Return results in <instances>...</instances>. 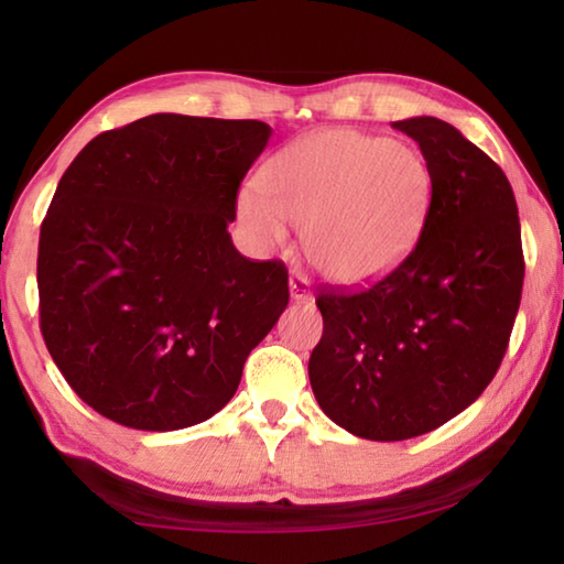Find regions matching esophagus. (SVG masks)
<instances>
[{
	"label": "esophagus",
	"instance_id": "esophagus-1",
	"mask_svg": "<svg viewBox=\"0 0 564 564\" xmlns=\"http://www.w3.org/2000/svg\"><path fill=\"white\" fill-rule=\"evenodd\" d=\"M289 291H291V301H295V303H308V301L313 299L311 283H308V279H305V275H301V273H291Z\"/></svg>",
	"mask_w": 564,
	"mask_h": 564
}]
</instances>
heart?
I'll return each instance as SVG.
<instances>
[{
    "mask_svg": "<svg viewBox=\"0 0 564 564\" xmlns=\"http://www.w3.org/2000/svg\"><path fill=\"white\" fill-rule=\"evenodd\" d=\"M236 212L263 246H281L303 226L308 261L338 285L386 279L420 236L431 202V171L413 147L352 129L293 141L261 169Z\"/></svg>",
    "mask_w": 564,
    "mask_h": 564,
    "instance_id": "obj_1",
    "label": "heart"
}]
</instances>
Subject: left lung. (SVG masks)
<instances>
[{"instance_id": "1", "label": "left lung", "mask_w": 564, "mask_h": 564, "mask_svg": "<svg viewBox=\"0 0 564 564\" xmlns=\"http://www.w3.org/2000/svg\"><path fill=\"white\" fill-rule=\"evenodd\" d=\"M431 171V208L408 259L358 293H321L313 395L366 441H408L473 405L498 373L520 308L518 204L502 169L435 117L393 121Z\"/></svg>"}]
</instances>
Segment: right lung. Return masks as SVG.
I'll list each match as a JSON object with an SVG mask.
<instances>
[{"mask_svg":"<svg viewBox=\"0 0 564 564\" xmlns=\"http://www.w3.org/2000/svg\"><path fill=\"white\" fill-rule=\"evenodd\" d=\"M271 127L151 113L99 133L40 234L42 336L84 403L133 431L204 423L289 305L281 261H248L228 224Z\"/></svg>","mask_w":564,"mask_h":564,"instance_id":"1","label":"right lung"}]
</instances>
